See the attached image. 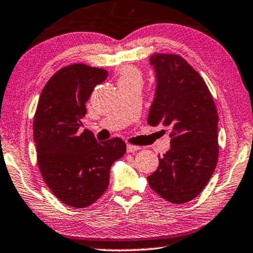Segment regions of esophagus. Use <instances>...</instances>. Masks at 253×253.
I'll return each mask as SVG.
<instances>
[{
    "instance_id": "esophagus-1",
    "label": "esophagus",
    "mask_w": 253,
    "mask_h": 253,
    "mask_svg": "<svg viewBox=\"0 0 253 253\" xmlns=\"http://www.w3.org/2000/svg\"><path fill=\"white\" fill-rule=\"evenodd\" d=\"M141 150L139 146H135V145H130V144H127V152L128 153H134V152Z\"/></svg>"
}]
</instances>
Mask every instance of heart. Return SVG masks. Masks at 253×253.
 <instances>
[{
	"label": "heart",
	"instance_id": "heart-1",
	"mask_svg": "<svg viewBox=\"0 0 253 253\" xmlns=\"http://www.w3.org/2000/svg\"><path fill=\"white\" fill-rule=\"evenodd\" d=\"M119 82H139L142 83V76L139 71L135 69L134 66L126 65L124 66L122 70H120V75H119Z\"/></svg>",
	"mask_w": 253,
	"mask_h": 253
}]
</instances>
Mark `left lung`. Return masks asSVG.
Here are the masks:
<instances>
[{
    "label": "left lung",
    "instance_id": "1",
    "mask_svg": "<svg viewBox=\"0 0 253 253\" xmlns=\"http://www.w3.org/2000/svg\"><path fill=\"white\" fill-rule=\"evenodd\" d=\"M156 79L147 124L170 130V148L148 175V184L163 199L184 204L202 192L218 160V115L198 72L175 54L150 57Z\"/></svg>",
    "mask_w": 253,
    "mask_h": 253
}]
</instances>
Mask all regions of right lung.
I'll list each match as a JSON object with an SVG mask.
<instances>
[{"label":"right lung","instance_id":"obj_1","mask_svg":"<svg viewBox=\"0 0 253 253\" xmlns=\"http://www.w3.org/2000/svg\"><path fill=\"white\" fill-rule=\"evenodd\" d=\"M108 72L85 64L63 67L40 94L34 118V141L43 181L67 206L92 205L107 190L110 168L126 152L119 137L105 142L80 131L85 102Z\"/></svg>","mask_w":253,"mask_h":253}]
</instances>
